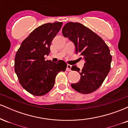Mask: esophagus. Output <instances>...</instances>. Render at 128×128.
<instances>
[{
    "instance_id": "1",
    "label": "esophagus",
    "mask_w": 128,
    "mask_h": 128,
    "mask_svg": "<svg viewBox=\"0 0 128 128\" xmlns=\"http://www.w3.org/2000/svg\"><path fill=\"white\" fill-rule=\"evenodd\" d=\"M71 67H72V66L71 65H69V64H67V71L68 72H70L71 71Z\"/></svg>"
}]
</instances>
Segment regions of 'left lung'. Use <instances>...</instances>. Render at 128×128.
<instances>
[{
    "mask_svg": "<svg viewBox=\"0 0 128 128\" xmlns=\"http://www.w3.org/2000/svg\"><path fill=\"white\" fill-rule=\"evenodd\" d=\"M64 36L74 43L76 54H79L86 62L82 70L76 66L72 70L78 72L80 74L78 83L71 86L78 92L89 94L100 87L108 75L112 56L108 46L101 37L86 26L79 23L68 22L62 30Z\"/></svg>",
    "mask_w": 128,
    "mask_h": 128,
    "instance_id": "1",
    "label": "left lung"
}]
</instances>
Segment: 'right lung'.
I'll list each match as a JSON object with an SVG mask.
<instances>
[{"label":"right lung","mask_w":128,"mask_h":128,"mask_svg":"<svg viewBox=\"0 0 128 128\" xmlns=\"http://www.w3.org/2000/svg\"><path fill=\"white\" fill-rule=\"evenodd\" d=\"M62 24V22L48 23L36 28L23 41L16 55L14 69L19 82L34 96L49 92L57 74L67 68L62 60L53 62L44 58V55H49L51 42Z\"/></svg>","instance_id":"right-lung-1"}]
</instances>
